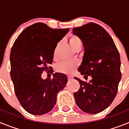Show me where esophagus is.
I'll return each mask as SVG.
<instances>
[{
    "label": "esophagus",
    "mask_w": 129,
    "mask_h": 129,
    "mask_svg": "<svg viewBox=\"0 0 129 129\" xmlns=\"http://www.w3.org/2000/svg\"><path fill=\"white\" fill-rule=\"evenodd\" d=\"M73 79L72 76H68V81L71 80V79Z\"/></svg>",
    "instance_id": "obj_1"
}]
</instances>
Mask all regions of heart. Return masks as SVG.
<instances>
[{"instance_id":"obj_1","label":"heart","mask_w":129,"mask_h":129,"mask_svg":"<svg viewBox=\"0 0 129 129\" xmlns=\"http://www.w3.org/2000/svg\"><path fill=\"white\" fill-rule=\"evenodd\" d=\"M68 41H69L70 46L74 50L78 46H81L82 44L81 39L74 35H70ZM59 46V43H58L54 49V52H53V57L54 58H56L57 52ZM77 67H78V64L76 61H62L57 64L55 67V70L57 72L61 73V74L71 75L75 72Z\"/></svg>"}]
</instances>
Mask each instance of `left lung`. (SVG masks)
Here are the masks:
<instances>
[{"instance_id":"obj_1","label":"left lung","mask_w":129,"mask_h":129,"mask_svg":"<svg viewBox=\"0 0 129 129\" xmlns=\"http://www.w3.org/2000/svg\"><path fill=\"white\" fill-rule=\"evenodd\" d=\"M84 46L83 61L78 71L92 79L88 83L77 77L80 88L74 94L77 105L83 112L98 114L114 100L121 77L119 53L109 33L98 24L89 22L73 28Z\"/></svg>"}]
</instances>
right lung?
<instances>
[{"instance_id":"right-lung-1","label":"right lung","mask_w":129,"mask_h":129,"mask_svg":"<svg viewBox=\"0 0 129 129\" xmlns=\"http://www.w3.org/2000/svg\"><path fill=\"white\" fill-rule=\"evenodd\" d=\"M69 29H53L37 22L24 29L10 53L11 80L15 95L23 109L33 115L52 110L57 95L68 82L66 75L55 73L52 79H43L44 71H51L54 49Z\"/></svg>"}]
</instances>
